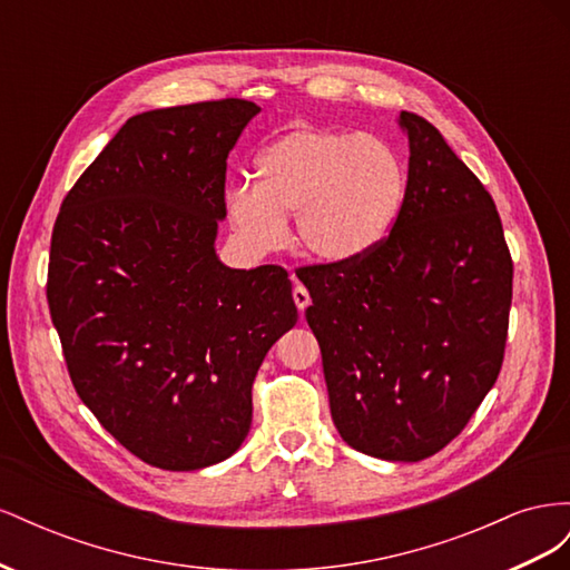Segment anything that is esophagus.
<instances>
[{
  "instance_id": "34e87169",
  "label": "esophagus",
  "mask_w": 570,
  "mask_h": 570,
  "mask_svg": "<svg viewBox=\"0 0 570 570\" xmlns=\"http://www.w3.org/2000/svg\"><path fill=\"white\" fill-rule=\"evenodd\" d=\"M292 299H295L299 314H304V308L312 304V295H308V289L304 285H295V289H292Z\"/></svg>"
}]
</instances>
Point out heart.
I'll return each mask as SVG.
<instances>
[{"label":"heart","instance_id":"b5f03b06","mask_svg":"<svg viewBox=\"0 0 570 570\" xmlns=\"http://www.w3.org/2000/svg\"><path fill=\"white\" fill-rule=\"evenodd\" d=\"M256 185L226 193L233 230L254 254L281 249L285 216L297 243L327 266H350L390 237L409 195V170L392 145L366 132L295 128L256 157Z\"/></svg>","mask_w":570,"mask_h":570}]
</instances>
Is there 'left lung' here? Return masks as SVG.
Listing matches in <instances>:
<instances>
[{
	"label": "left lung",
	"instance_id": "obj_1",
	"mask_svg": "<svg viewBox=\"0 0 570 570\" xmlns=\"http://www.w3.org/2000/svg\"><path fill=\"white\" fill-rule=\"evenodd\" d=\"M409 195L385 243L350 266L304 268L333 423L385 461L438 454L504 361L513 264L497 206L440 130L402 111Z\"/></svg>",
	"mask_w": 570,
	"mask_h": 570
}]
</instances>
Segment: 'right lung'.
Instances as JSON below:
<instances>
[{
    "mask_svg": "<svg viewBox=\"0 0 570 570\" xmlns=\"http://www.w3.org/2000/svg\"><path fill=\"white\" fill-rule=\"evenodd\" d=\"M258 111L218 99L128 118L51 233L47 302L73 387L164 471L239 450L256 371L297 323L287 271H239L216 254L228 154Z\"/></svg>",
    "mask_w": 570,
    "mask_h": 570,
    "instance_id": "obj_1",
    "label": "right lung"
}]
</instances>
